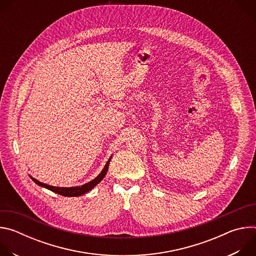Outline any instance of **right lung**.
<instances>
[{"label": "right lung", "mask_w": 256, "mask_h": 256, "mask_svg": "<svg viewBox=\"0 0 256 256\" xmlns=\"http://www.w3.org/2000/svg\"><path fill=\"white\" fill-rule=\"evenodd\" d=\"M112 160V157L108 159V161L106 162L103 170L100 172V174L94 178L93 180H91L90 182H88V184H85L84 186H74V188H56V186H48L46 184H42V182L36 180L35 178L31 177V179L35 182L36 184L40 186H42V188H46L58 194H60V196H80L82 194H87L88 192H90L92 188H94L99 182L104 178V176L106 175V172L108 170V166H109V162H110Z\"/></svg>", "instance_id": "add662e5"}]
</instances>
